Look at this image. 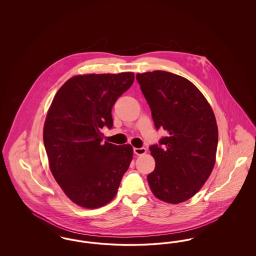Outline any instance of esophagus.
Listing matches in <instances>:
<instances>
[{
    "label": "esophagus",
    "mask_w": 256,
    "mask_h": 256,
    "mask_svg": "<svg viewBox=\"0 0 256 256\" xmlns=\"http://www.w3.org/2000/svg\"><path fill=\"white\" fill-rule=\"evenodd\" d=\"M134 152L136 156H142L146 152V148H134Z\"/></svg>",
    "instance_id": "1"
}]
</instances>
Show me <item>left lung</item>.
<instances>
[{
  "label": "left lung",
  "instance_id": "left-lung-1",
  "mask_svg": "<svg viewBox=\"0 0 256 256\" xmlns=\"http://www.w3.org/2000/svg\"><path fill=\"white\" fill-rule=\"evenodd\" d=\"M156 130L168 135L150 146L156 160L148 182L158 198L180 204L198 192L216 160L218 126L206 98L191 82L176 74H137Z\"/></svg>",
  "mask_w": 256,
  "mask_h": 256
}]
</instances>
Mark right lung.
Wrapping results in <instances>:
<instances>
[{"instance_id":"add662e5","label":"right lung","mask_w":256,"mask_h":256,"mask_svg":"<svg viewBox=\"0 0 256 256\" xmlns=\"http://www.w3.org/2000/svg\"><path fill=\"white\" fill-rule=\"evenodd\" d=\"M134 80L132 72L78 74L61 86L50 106L43 140L50 172L66 196L84 208L114 198L134 150L102 141L111 110Z\"/></svg>"}]
</instances>
